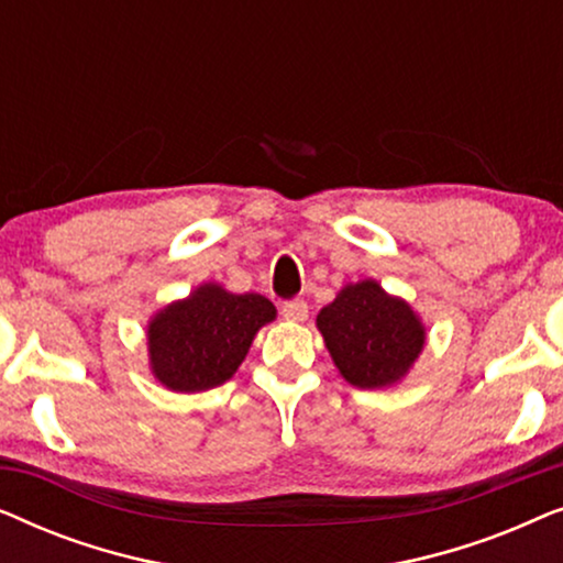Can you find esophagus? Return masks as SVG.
Returning a JSON list of instances; mask_svg holds the SVG:
<instances>
[{
    "label": "esophagus",
    "mask_w": 563,
    "mask_h": 563,
    "mask_svg": "<svg viewBox=\"0 0 563 563\" xmlns=\"http://www.w3.org/2000/svg\"><path fill=\"white\" fill-rule=\"evenodd\" d=\"M282 314L291 322H305L307 320V302L305 299H289L282 305Z\"/></svg>",
    "instance_id": "obj_1"
}]
</instances>
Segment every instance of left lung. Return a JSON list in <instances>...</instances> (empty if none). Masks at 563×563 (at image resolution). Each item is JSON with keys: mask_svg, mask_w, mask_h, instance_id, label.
Masks as SVG:
<instances>
[{"mask_svg": "<svg viewBox=\"0 0 563 563\" xmlns=\"http://www.w3.org/2000/svg\"><path fill=\"white\" fill-rule=\"evenodd\" d=\"M318 330L343 379L361 389L402 382L426 345V325L412 307L374 279L345 284L320 310Z\"/></svg>", "mask_w": 563, "mask_h": 563, "instance_id": "obj_1", "label": "left lung"}]
</instances>
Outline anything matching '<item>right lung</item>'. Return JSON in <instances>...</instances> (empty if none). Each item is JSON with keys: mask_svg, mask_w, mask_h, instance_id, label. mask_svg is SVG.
<instances>
[{"mask_svg": "<svg viewBox=\"0 0 563 563\" xmlns=\"http://www.w3.org/2000/svg\"><path fill=\"white\" fill-rule=\"evenodd\" d=\"M274 318L276 307L264 295H233L220 284H202L151 318V372L166 389L184 395L220 387Z\"/></svg>", "mask_w": 563, "mask_h": 563, "instance_id": "obj_1", "label": "right lung"}]
</instances>
